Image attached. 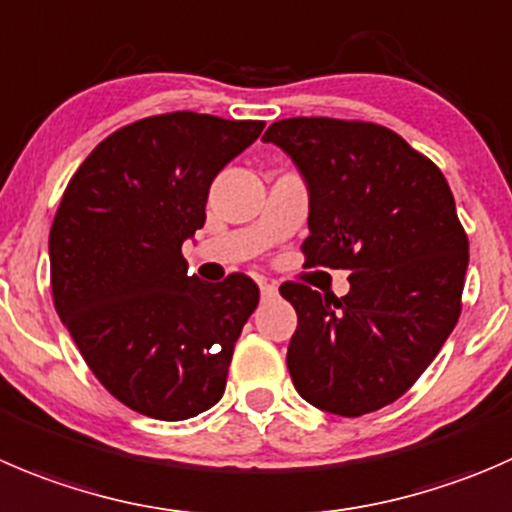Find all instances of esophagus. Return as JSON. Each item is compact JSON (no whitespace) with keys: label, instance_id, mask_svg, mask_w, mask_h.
Instances as JSON below:
<instances>
[{"label":"esophagus","instance_id":"esophagus-1","mask_svg":"<svg viewBox=\"0 0 512 512\" xmlns=\"http://www.w3.org/2000/svg\"><path fill=\"white\" fill-rule=\"evenodd\" d=\"M260 295L262 300H272L277 295V287L270 285V282H260Z\"/></svg>","mask_w":512,"mask_h":512}]
</instances>
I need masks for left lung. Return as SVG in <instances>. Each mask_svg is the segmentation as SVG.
Returning <instances> with one entry per match:
<instances>
[{
	"instance_id": "1",
	"label": "left lung",
	"mask_w": 512,
	"mask_h": 512,
	"mask_svg": "<svg viewBox=\"0 0 512 512\" xmlns=\"http://www.w3.org/2000/svg\"><path fill=\"white\" fill-rule=\"evenodd\" d=\"M310 187L312 267L350 270L345 297L285 282L297 312L287 370L297 393L342 418L408 393L463 310L468 235L440 167L362 119L290 117L262 137Z\"/></svg>"
}]
</instances>
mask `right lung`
Wrapping results in <instances>:
<instances>
[{
  "label": "right lung",
  "instance_id": "1",
  "mask_svg": "<svg viewBox=\"0 0 512 512\" xmlns=\"http://www.w3.org/2000/svg\"><path fill=\"white\" fill-rule=\"evenodd\" d=\"M265 122L167 112L124 124L77 167L49 232L54 310L109 395L187 420L225 393L260 290L242 272L187 275L182 242L205 225L217 172Z\"/></svg>",
  "mask_w": 512,
  "mask_h": 512
}]
</instances>
